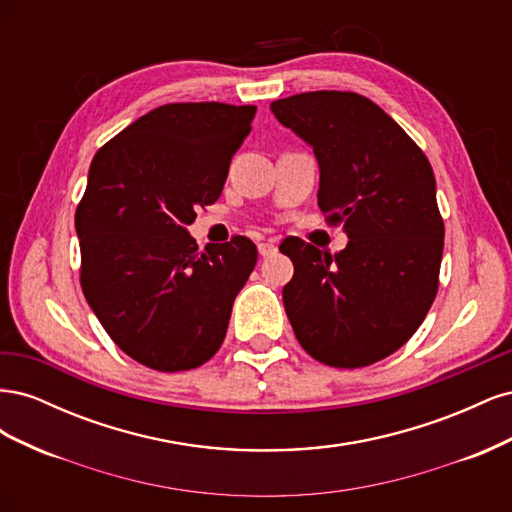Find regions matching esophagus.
Masks as SVG:
<instances>
[{"label": "esophagus", "instance_id": "34e87169", "mask_svg": "<svg viewBox=\"0 0 512 512\" xmlns=\"http://www.w3.org/2000/svg\"><path fill=\"white\" fill-rule=\"evenodd\" d=\"M275 252H277L275 243H271V241H262V243H258V254H260L262 258H269V256H273Z\"/></svg>", "mask_w": 512, "mask_h": 512}]
</instances>
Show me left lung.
<instances>
[{
	"label": "left lung",
	"mask_w": 512,
	"mask_h": 512,
	"mask_svg": "<svg viewBox=\"0 0 512 512\" xmlns=\"http://www.w3.org/2000/svg\"><path fill=\"white\" fill-rule=\"evenodd\" d=\"M271 111L314 149L318 207L350 239L335 256L282 241L294 265L282 292L292 331L324 365L382 361L421 327L438 292L444 222L431 164L378 104L352 91H307Z\"/></svg>",
	"instance_id": "left-lung-1"
}]
</instances>
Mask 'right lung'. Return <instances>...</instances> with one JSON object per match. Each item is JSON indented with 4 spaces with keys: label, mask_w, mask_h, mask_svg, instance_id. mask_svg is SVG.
Wrapping results in <instances>:
<instances>
[{
    "label": "right lung",
    "mask_w": 512,
    "mask_h": 512,
    "mask_svg": "<svg viewBox=\"0 0 512 512\" xmlns=\"http://www.w3.org/2000/svg\"><path fill=\"white\" fill-rule=\"evenodd\" d=\"M256 106L179 102L153 108L108 141L76 207L83 294L113 342L158 371L207 363L254 271L247 237L209 243L188 232L220 198Z\"/></svg>",
    "instance_id": "1"
}]
</instances>
